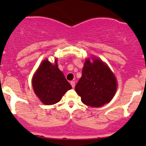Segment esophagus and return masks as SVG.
Masks as SVG:
<instances>
[{
    "mask_svg": "<svg viewBox=\"0 0 146 146\" xmlns=\"http://www.w3.org/2000/svg\"><path fill=\"white\" fill-rule=\"evenodd\" d=\"M70 85H71L72 88H74L75 86H76V83H75V81H71V82H70Z\"/></svg>",
    "mask_w": 146,
    "mask_h": 146,
    "instance_id": "obj_1",
    "label": "esophagus"
}]
</instances>
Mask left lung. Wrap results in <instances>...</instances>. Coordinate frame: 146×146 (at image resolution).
Listing matches in <instances>:
<instances>
[{
    "label": "left lung",
    "mask_w": 146,
    "mask_h": 146,
    "mask_svg": "<svg viewBox=\"0 0 146 146\" xmlns=\"http://www.w3.org/2000/svg\"><path fill=\"white\" fill-rule=\"evenodd\" d=\"M114 75L101 60L87 59L82 77L76 85V92L86 105L100 107L110 102L115 95L117 86Z\"/></svg>",
    "instance_id": "obj_1"
}]
</instances>
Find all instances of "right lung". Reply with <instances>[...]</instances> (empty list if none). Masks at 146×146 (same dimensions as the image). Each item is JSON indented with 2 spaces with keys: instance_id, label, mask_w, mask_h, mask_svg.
Returning a JSON list of instances; mask_svg holds the SVG:
<instances>
[{
  "instance_id": "add662e5",
  "label": "right lung",
  "mask_w": 146,
  "mask_h": 146,
  "mask_svg": "<svg viewBox=\"0 0 146 146\" xmlns=\"http://www.w3.org/2000/svg\"><path fill=\"white\" fill-rule=\"evenodd\" d=\"M32 86L41 102L46 105L58 102L63 95L72 88L58 69L56 60L53 65L47 59L42 63L33 76Z\"/></svg>"
}]
</instances>
